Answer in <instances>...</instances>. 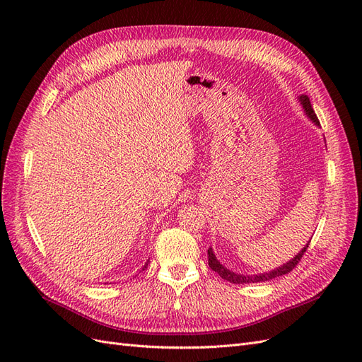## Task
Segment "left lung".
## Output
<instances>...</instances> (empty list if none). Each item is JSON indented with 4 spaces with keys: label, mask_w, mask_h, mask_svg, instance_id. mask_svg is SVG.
Here are the masks:
<instances>
[{
    "label": "left lung",
    "mask_w": 362,
    "mask_h": 362,
    "mask_svg": "<svg viewBox=\"0 0 362 362\" xmlns=\"http://www.w3.org/2000/svg\"><path fill=\"white\" fill-rule=\"evenodd\" d=\"M298 100H299V103H300L302 107H303L305 115L308 116L317 127H320L319 119H317V116H315V113H314V110H313V107H311L310 98L306 96V95H300V96L298 98ZM310 242H311V240H310ZM310 242L302 247V250L299 252L298 255H294L290 261H287L286 264H282V266H279V267H276V269H273V270H270V272L258 273V275H242V273H235V272H233V270L226 269V267L222 264V262L216 258L214 252H213V247L208 249V266H210L211 270H214L216 273H218V275H221V278H223L225 281L233 282V284L266 282V281H270V279H273V278L287 275L288 272H291L296 266H298V262L300 261V258H302V255H303V252H305L306 249H308Z\"/></svg>",
    "instance_id": "left-lung-1"
}]
</instances>
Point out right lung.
<instances>
[{
    "instance_id": "right-lung-1",
    "label": "right lung",
    "mask_w": 362,
    "mask_h": 362,
    "mask_svg": "<svg viewBox=\"0 0 362 362\" xmlns=\"http://www.w3.org/2000/svg\"><path fill=\"white\" fill-rule=\"evenodd\" d=\"M146 266H148V261L145 262V266H144V269H141V270H145V269H146Z\"/></svg>"
}]
</instances>
